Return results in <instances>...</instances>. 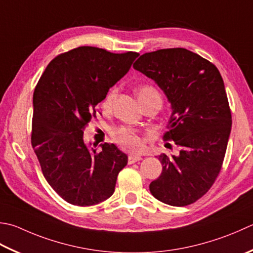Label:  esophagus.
Listing matches in <instances>:
<instances>
[{
  "instance_id": "34e87169",
  "label": "esophagus",
  "mask_w": 253,
  "mask_h": 253,
  "mask_svg": "<svg viewBox=\"0 0 253 253\" xmlns=\"http://www.w3.org/2000/svg\"><path fill=\"white\" fill-rule=\"evenodd\" d=\"M141 160V157L140 156H133V155H130L129 157H128V165H132V163H135L137 161Z\"/></svg>"
}]
</instances>
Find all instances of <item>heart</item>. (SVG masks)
Returning <instances> with one entry per match:
<instances>
[{
    "label": "heart",
    "mask_w": 253,
    "mask_h": 253,
    "mask_svg": "<svg viewBox=\"0 0 253 253\" xmlns=\"http://www.w3.org/2000/svg\"><path fill=\"white\" fill-rule=\"evenodd\" d=\"M138 95H139V98L142 104L151 97H155V96L160 97L159 92H158L157 88L153 87L152 85H142L141 87H139V90H138ZM116 96H117V87L113 86L106 92V94L104 95L102 100L101 105L104 110H110L114 101H115ZM113 138L122 148L129 151H139L143 145L139 132L135 129H132L130 127L122 126V127L116 128V129L113 131Z\"/></svg>",
    "instance_id": "obj_1"
}]
</instances>
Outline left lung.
<instances>
[{
    "label": "left lung",
    "mask_w": 253,
    "mask_h": 253,
    "mask_svg": "<svg viewBox=\"0 0 253 253\" xmlns=\"http://www.w3.org/2000/svg\"><path fill=\"white\" fill-rule=\"evenodd\" d=\"M133 69L155 80L172 105L165 140L180 155L158 159L162 172L149 185L157 200L186 206L204 196L221 170L231 129L224 81L214 63L184 48L146 52Z\"/></svg>",
    "instance_id": "obj_1"
}]
</instances>
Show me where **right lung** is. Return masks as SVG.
Segmentation results:
<instances>
[{
	"label": "right lung",
	"mask_w": 253,
	"mask_h": 253,
	"mask_svg": "<svg viewBox=\"0 0 253 253\" xmlns=\"http://www.w3.org/2000/svg\"><path fill=\"white\" fill-rule=\"evenodd\" d=\"M138 52L82 46L49 62L33 96L32 146L54 192L76 206H91L115 191L127 156L114 143L87 149L83 131L95 106L129 70Z\"/></svg>",
	"instance_id": "obj_1"
}]
</instances>
